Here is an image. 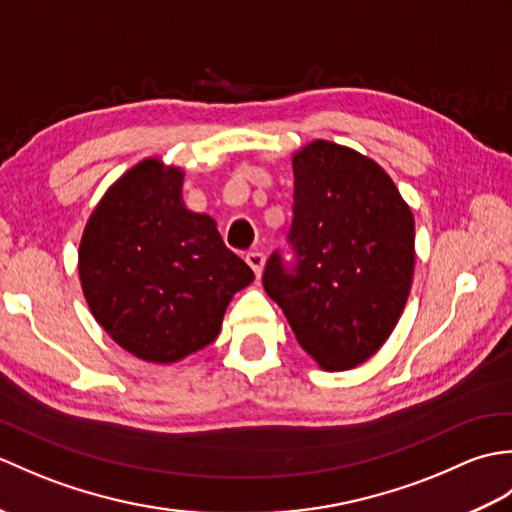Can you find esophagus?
I'll return each instance as SVG.
<instances>
[{"label":"esophagus","instance_id":"1","mask_svg":"<svg viewBox=\"0 0 512 512\" xmlns=\"http://www.w3.org/2000/svg\"><path fill=\"white\" fill-rule=\"evenodd\" d=\"M246 264L253 268V273H255V277L259 279L262 277V270H264V264H266V257L262 255V253H257V250H253V253H248L246 255Z\"/></svg>","mask_w":512,"mask_h":512}]
</instances>
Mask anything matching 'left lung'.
Masks as SVG:
<instances>
[{
	"label": "left lung",
	"mask_w": 512,
	"mask_h": 512,
	"mask_svg": "<svg viewBox=\"0 0 512 512\" xmlns=\"http://www.w3.org/2000/svg\"><path fill=\"white\" fill-rule=\"evenodd\" d=\"M295 264L268 257L264 290L299 345L328 372L374 356L411 290L416 226L385 169L358 151L314 140L292 158Z\"/></svg>",
	"instance_id": "left-lung-1"
}]
</instances>
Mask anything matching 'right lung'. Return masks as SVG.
I'll return each mask as SVG.
<instances>
[{
  "mask_svg": "<svg viewBox=\"0 0 512 512\" xmlns=\"http://www.w3.org/2000/svg\"><path fill=\"white\" fill-rule=\"evenodd\" d=\"M182 180L158 158L138 162L96 204L79 246L94 319L147 363H176L213 343L233 295L255 279L213 217L184 206Z\"/></svg>",
  "mask_w": 512,
  "mask_h": 512,
  "instance_id": "1",
  "label": "right lung"
}]
</instances>
